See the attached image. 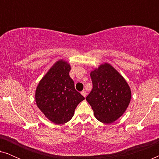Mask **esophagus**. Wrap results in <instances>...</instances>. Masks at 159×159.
I'll use <instances>...</instances> for the list:
<instances>
[{
	"label": "esophagus",
	"mask_w": 159,
	"mask_h": 159,
	"mask_svg": "<svg viewBox=\"0 0 159 159\" xmlns=\"http://www.w3.org/2000/svg\"><path fill=\"white\" fill-rule=\"evenodd\" d=\"M81 94L83 95L84 97H86L87 96V92L85 90H82V92H81Z\"/></svg>",
	"instance_id": "obj_1"
}]
</instances>
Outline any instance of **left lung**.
Returning <instances> with one entry per match:
<instances>
[{
  "label": "left lung",
  "mask_w": 159,
  "mask_h": 159,
  "mask_svg": "<svg viewBox=\"0 0 159 159\" xmlns=\"http://www.w3.org/2000/svg\"><path fill=\"white\" fill-rule=\"evenodd\" d=\"M93 89L87 101L101 122L110 124L125 112L130 100L131 90L124 77L107 63L100 65L90 73Z\"/></svg>",
  "instance_id": "left-lung-1"
}]
</instances>
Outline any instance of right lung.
Listing matches in <instances>:
<instances>
[{"instance_id":"add662e5","label":"right lung","mask_w":159,"mask_h":159,"mask_svg":"<svg viewBox=\"0 0 159 159\" xmlns=\"http://www.w3.org/2000/svg\"><path fill=\"white\" fill-rule=\"evenodd\" d=\"M71 66L59 60L50 69L37 87L35 101L45 116L56 125L72 118L75 108L84 98L75 90L69 76Z\"/></svg>"}]
</instances>
